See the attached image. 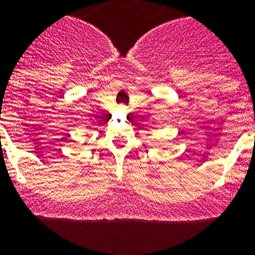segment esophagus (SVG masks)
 <instances>
[{
	"label": "esophagus",
	"instance_id": "esophagus-1",
	"mask_svg": "<svg viewBox=\"0 0 255 255\" xmlns=\"http://www.w3.org/2000/svg\"><path fill=\"white\" fill-rule=\"evenodd\" d=\"M118 113L122 115H125L128 113V108L126 105H119L118 106Z\"/></svg>",
	"mask_w": 255,
	"mask_h": 255
}]
</instances>
